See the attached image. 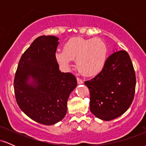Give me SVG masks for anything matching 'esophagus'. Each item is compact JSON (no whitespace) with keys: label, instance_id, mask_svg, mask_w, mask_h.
Masks as SVG:
<instances>
[{"label":"esophagus","instance_id":"34e87169","mask_svg":"<svg viewBox=\"0 0 146 146\" xmlns=\"http://www.w3.org/2000/svg\"><path fill=\"white\" fill-rule=\"evenodd\" d=\"M77 81H78V84H82L84 83L83 80H82L81 79L79 78H77Z\"/></svg>","mask_w":146,"mask_h":146}]
</instances>
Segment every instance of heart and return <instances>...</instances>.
I'll use <instances>...</instances> for the list:
<instances>
[{
    "instance_id": "1",
    "label": "heart",
    "mask_w": 146,
    "mask_h": 146,
    "mask_svg": "<svg viewBox=\"0 0 146 146\" xmlns=\"http://www.w3.org/2000/svg\"><path fill=\"white\" fill-rule=\"evenodd\" d=\"M108 48L100 38L84 39L73 38L66 43L64 51H57L58 62L68 67L72 60H76V65L82 74L93 76L103 69L106 62Z\"/></svg>"
}]
</instances>
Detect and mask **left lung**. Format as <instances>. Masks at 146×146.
Instances as JSON below:
<instances>
[{
  "label": "left lung",
  "instance_id": "left-lung-1",
  "mask_svg": "<svg viewBox=\"0 0 146 146\" xmlns=\"http://www.w3.org/2000/svg\"><path fill=\"white\" fill-rule=\"evenodd\" d=\"M90 91V110L98 118L110 121L121 116L133 101L136 76L125 51L114 52L101 72L84 82Z\"/></svg>",
  "mask_w": 146,
  "mask_h": 146
}]
</instances>
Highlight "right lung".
Here are the masks:
<instances>
[{
    "label": "right lung",
    "instance_id": "obj_1",
    "mask_svg": "<svg viewBox=\"0 0 146 146\" xmlns=\"http://www.w3.org/2000/svg\"><path fill=\"white\" fill-rule=\"evenodd\" d=\"M58 40L53 36L38 37L21 56L14 78L18 106L44 125H53L64 117L68 97L78 84L73 74L59 70Z\"/></svg>",
    "mask_w": 146,
    "mask_h": 146
}]
</instances>
